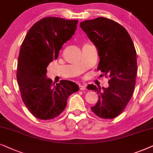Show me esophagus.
I'll return each mask as SVG.
<instances>
[{
    "label": "esophagus",
    "mask_w": 153,
    "mask_h": 153,
    "mask_svg": "<svg viewBox=\"0 0 153 153\" xmlns=\"http://www.w3.org/2000/svg\"><path fill=\"white\" fill-rule=\"evenodd\" d=\"M85 88H86V87H85V85H79V89H80V90H85Z\"/></svg>",
    "instance_id": "34e87169"
}]
</instances>
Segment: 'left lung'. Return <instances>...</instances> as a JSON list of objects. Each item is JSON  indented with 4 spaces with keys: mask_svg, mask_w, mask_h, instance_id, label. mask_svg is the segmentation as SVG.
<instances>
[{
    "mask_svg": "<svg viewBox=\"0 0 153 153\" xmlns=\"http://www.w3.org/2000/svg\"><path fill=\"white\" fill-rule=\"evenodd\" d=\"M99 56L98 70L108 77V88L89 85L99 100L91 111L98 117L113 119L127 106L133 94L137 73L136 52L127 30L120 24L105 17L85 20L80 24Z\"/></svg>",
    "mask_w": 153,
    "mask_h": 153,
    "instance_id": "left-lung-1",
    "label": "left lung"
}]
</instances>
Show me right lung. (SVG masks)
<instances>
[{
  "label": "right lung",
  "mask_w": 153,
  "mask_h": 153,
  "mask_svg": "<svg viewBox=\"0 0 153 153\" xmlns=\"http://www.w3.org/2000/svg\"><path fill=\"white\" fill-rule=\"evenodd\" d=\"M78 20L44 17L34 24L22 42L17 62V79L22 101L40 120L57 117L66 106L68 98L78 91V85L63 80L52 82L46 78L47 67L58 58L62 45L76 30Z\"/></svg>",
  "instance_id": "obj_1"
}]
</instances>
